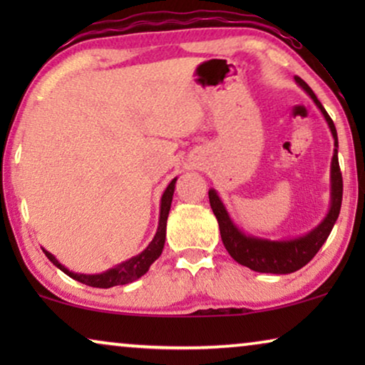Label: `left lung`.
<instances>
[{"label":"left lung","mask_w":365,"mask_h":365,"mask_svg":"<svg viewBox=\"0 0 365 365\" xmlns=\"http://www.w3.org/2000/svg\"><path fill=\"white\" fill-rule=\"evenodd\" d=\"M296 83L306 91L316 106L321 109V113L326 118V121L331 128L332 138H334V156L331 164V209H329L327 216L324 221L314 227L311 232L306 236L289 239V241H269V239H261L254 236H246L242 231H239L236 224L231 221L229 214L224 207L221 199H219L217 192L211 189L209 191V202H211V209L219 222V231H221V239L224 247L231 254L234 261L242 264L256 272H267V274H291L296 272L299 269L306 266L311 259L319 252L322 244L327 241L329 234H331L334 224H336L339 212H341L342 204V174L341 168H339V158H337V131L334 126V121L329 116L326 109L319 101L316 94L307 83L299 76L294 78Z\"/></svg>","instance_id":"1"}]
</instances>
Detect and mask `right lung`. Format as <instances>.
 <instances>
[{"label": "right lung", "mask_w": 365, "mask_h": 365, "mask_svg": "<svg viewBox=\"0 0 365 365\" xmlns=\"http://www.w3.org/2000/svg\"><path fill=\"white\" fill-rule=\"evenodd\" d=\"M176 181H178V178H174L173 181L169 182V186L166 187V191H164L163 197H161V212H159V226H158L156 236H154L153 241L149 242V246L144 249L141 254H138V256H134L131 259H128V261L118 264L116 267L109 269V271H106V272L78 274V272H73V271H69V269L64 267L51 252L46 251V249H43V252L46 254V257L49 259V261H51L58 269H61L64 274H68V276L74 279V281L86 284V286L109 289V287L123 286V284H129V282L136 281V279L144 276V274L149 271V267H151V264L156 261L159 256H161L164 241H166V224H168L169 209H171L174 184H176Z\"/></svg>", "instance_id": "right-lung-1"}]
</instances>
